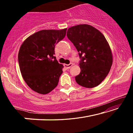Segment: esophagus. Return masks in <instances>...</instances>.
Returning a JSON list of instances; mask_svg holds the SVG:
<instances>
[{
	"instance_id": "34e87169",
	"label": "esophagus",
	"mask_w": 133,
	"mask_h": 133,
	"mask_svg": "<svg viewBox=\"0 0 133 133\" xmlns=\"http://www.w3.org/2000/svg\"><path fill=\"white\" fill-rule=\"evenodd\" d=\"M72 66H73V64H72V63H70V64H64V67L66 69H70Z\"/></svg>"
}]
</instances>
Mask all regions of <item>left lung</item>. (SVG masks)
<instances>
[{"label": "left lung", "instance_id": "obj_1", "mask_svg": "<svg viewBox=\"0 0 133 133\" xmlns=\"http://www.w3.org/2000/svg\"><path fill=\"white\" fill-rule=\"evenodd\" d=\"M67 36L81 58V71L75 77L76 82L86 88L97 86L106 77L112 64L111 50L104 36L92 26L82 24L69 28Z\"/></svg>", "mask_w": 133, "mask_h": 133}]
</instances>
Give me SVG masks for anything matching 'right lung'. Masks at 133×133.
<instances>
[{
	"label": "right lung",
	"instance_id": "obj_1",
	"mask_svg": "<svg viewBox=\"0 0 133 133\" xmlns=\"http://www.w3.org/2000/svg\"><path fill=\"white\" fill-rule=\"evenodd\" d=\"M62 30H42L30 35L20 48L18 60L24 82L37 93L46 94L57 86L64 66L54 56L55 45L66 34Z\"/></svg>",
	"mask_w": 133,
	"mask_h": 133
}]
</instances>
